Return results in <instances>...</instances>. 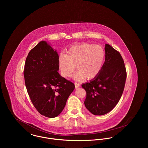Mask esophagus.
Listing matches in <instances>:
<instances>
[{
    "instance_id": "1",
    "label": "esophagus",
    "mask_w": 148,
    "mask_h": 148,
    "mask_svg": "<svg viewBox=\"0 0 148 148\" xmlns=\"http://www.w3.org/2000/svg\"><path fill=\"white\" fill-rule=\"evenodd\" d=\"M75 88L77 89V88H78L80 87V85L79 84V83H75Z\"/></svg>"
}]
</instances>
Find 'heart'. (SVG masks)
<instances>
[{
	"label": "heart",
	"instance_id": "b5f03b06",
	"mask_svg": "<svg viewBox=\"0 0 148 148\" xmlns=\"http://www.w3.org/2000/svg\"><path fill=\"white\" fill-rule=\"evenodd\" d=\"M105 60V51L100 45L84 43L73 46L59 58L61 73L65 77H70L77 70L74 79L77 81L93 80L100 73Z\"/></svg>",
	"mask_w": 148,
	"mask_h": 148
}]
</instances>
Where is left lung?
<instances>
[{
  "label": "left lung",
  "mask_w": 148,
  "mask_h": 148,
  "mask_svg": "<svg viewBox=\"0 0 148 148\" xmlns=\"http://www.w3.org/2000/svg\"><path fill=\"white\" fill-rule=\"evenodd\" d=\"M106 58L100 74L82 85L86 92L84 104L94 115H104L119 103L124 89L127 71L119 51L106 44Z\"/></svg>",
  "instance_id": "obj_1"
}]
</instances>
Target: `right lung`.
I'll list each match as a JSON object with an SVG mask.
<instances>
[{"label": "right lung", "instance_id": "obj_1", "mask_svg": "<svg viewBox=\"0 0 148 148\" xmlns=\"http://www.w3.org/2000/svg\"><path fill=\"white\" fill-rule=\"evenodd\" d=\"M59 55L45 41L28 53L24 76L31 102L40 114L49 118L57 117L63 110L75 84L58 72Z\"/></svg>", "mask_w": 148, "mask_h": 148}]
</instances>
